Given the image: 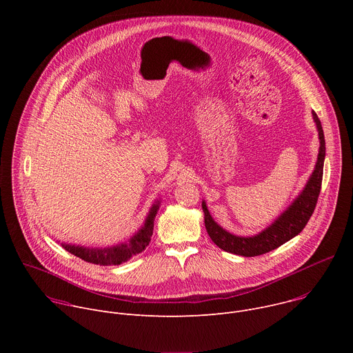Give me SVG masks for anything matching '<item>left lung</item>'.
<instances>
[{
  "mask_svg": "<svg viewBox=\"0 0 353 353\" xmlns=\"http://www.w3.org/2000/svg\"><path fill=\"white\" fill-rule=\"evenodd\" d=\"M313 120L316 123V128L319 131L320 148L317 162L314 170L312 172L306 185L299 192V195L292 201L290 205L264 230L259 232L254 236H237L221 225H218L211 216L207 203L203 201V211H204V222L207 232L212 241L228 253L243 256V257H254L268 253L271 250L278 248L283 243L289 241L294 236H297L307 225L310 216L314 212L319 194L321 190L323 181V169L325 159V139L321 123L314 112H312Z\"/></svg>",
  "mask_w": 353,
  "mask_h": 353,
  "instance_id": "8db88e82",
  "label": "left lung"
}]
</instances>
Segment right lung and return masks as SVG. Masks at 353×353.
Segmentation results:
<instances>
[{
	"label": "right lung",
	"mask_w": 353,
	"mask_h": 353,
	"mask_svg": "<svg viewBox=\"0 0 353 353\" xmlns=\"http://www.w3.org/2000/svg\"><path fill=\"white\" fill-rule=\"evenodd\" d=\"M159 205L161 198L157 199L152 207H150L145 218V222L138 229V232L134 236H131L127 241H121L119 244L109 247H83L67 243H61V245L67 251H70L71 254L82 259L86 263L97 265H120L128 261L131 257L142 253L149 244L150 237H152L154 233V222L159 211Z\"/></svg>",
	"instance_id": "add662e5"
}]
</instances>
